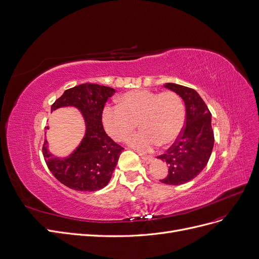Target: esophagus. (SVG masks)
I'll list each match as a JSON object with an SVG mask.
<instances>
[{
	"label": "esophagus",
	"mask_w": 259,
	"mask_h": 259,
	"mask_svg": "<svg viewBox=\"0 0 259 259\" xmlns=\"http://www.w3.org/2000/svg\"><path fill=\"white\" fill-rule=\"evenodd\" d=\"M140 157L142 158V160L146 162V163H149V162L152 160V157L151 156H147V155H143V154H140Z\"/></svg>",
	"instance_id": "esophagus-1"
}]
</instances>
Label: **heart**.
I'll return each mask as SVG.
<instances>
[{"instance_id":"b5f03b06","label":"heart","mask_w":259,"mask_h":259,"mask_svg":"<svg viewBox=\"0 0 259 259\" xmlns=\"http://www.w3.org/2000/svg\"><path fill=\"white\" fill-rule=\"evenodd\" d=\"M185 118L183 100L170 91H130L119 98V104H108L102 112L105 131L115 141L123 140L139 122L142 130L129 137L127 143L142 151L175 142L184 129Z\"/></svg>"}]
</instances>
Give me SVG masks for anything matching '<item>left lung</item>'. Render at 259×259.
<instances>
[{
	"mask_svg": "<svg viewBox=\"0 0 259 259\" xmlns=\"http://www.w3.org/2000/svg\"><path fill=\"white\" fill-rule=\"evenodd\" d=\"M164 86L178 94L186 104L185 128L166 154L158 156L168 165V174L161 183L178 186L194 179L211 156L214 143L211 113L196 91L175 83Z\"/></svg>",
	"mask_w": 259,
	"mask_h": 259,
	"instance_id": "8db88e82",
	"label": "left lung"
}]
</instances>
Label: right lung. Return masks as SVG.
<instances>
[{
    "instance_id": "1",
    "label": "right lung",
    "mask_w": 259,
    "mask_h": 259,
    "mask_svg": "<svg viewBox=\"0 0 259 259\" xmlns=\"http://www.w3.org/2000/svg\"><path fill=\"white\" fill-rule=\"evenodd\" d=\"M115 90L99 84L85 83L64 92L51 105V111L62 107H74L84 117L85 136L72 154L61 159L42 147L45 161L53 176L72 190L93 192L109 184L123 148L105 133L102 111ZM49 127H47V129Z\"/></svg>"
}]
</instances>
